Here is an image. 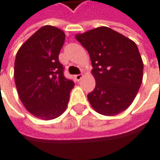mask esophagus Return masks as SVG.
<instances>
[{
  "instance_id": "obj_1",
  "label": "esophagus",
  "mask_w": 160,
  "mask_h": 160,
  "mask_svg": "<svg viewBox=\"0 0 160 160\" xmlns=\"http://www.w3.org/2000/svg\"><path fill=\"white\" fill-rule=\"evenodd\" d=\"M82 73H80V74H76L74 76V78H75V80H77V81H79V80H81V78H82Z\"/></svg>"
}]
</instances>
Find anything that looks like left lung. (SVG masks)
Instances as JSON below:
<instances>
[{"mask_svg": "<svg viewBox=\"0 0 160 160\" xmlns=\"http://www.w3.org/2000/svg\"><path fill=\"white\" fill-rule=\"evenodd\" d=\"M92 62L96 88L88 95L91 106L105 116H115L134 101L142 80L143 63L135 42L102 26L76 35Z\"/></svg>", "mask_w": 160, "mask_h": 160, "instance_id": "8db88e82", "label": "left lung"}]
</instances>
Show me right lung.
Returning a JSON list of instances; mask_svg holds the SVG:
<instances>
[{
  "instance_id": "add662e5",
  "label": "right lung",
  "mask_w": 160,
  "mask_h": 160,
  "mask_svg": "<svg viewBox=\"0 0 160 160\" xmlns=\"http://www.w3.org/2000/svg\"><path fill=\"white\" fill-rule=\"evenodd\" d=\"M63 31L45 25L21 46L15 60L14 78L21 102L37 118L48 120L65 111L74 86L63 75L58 56L64 43Z\"/></svg>"
}]
</instances>
